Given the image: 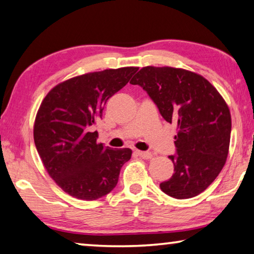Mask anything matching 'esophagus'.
I'll use <instances>...</instances> for the list:
<instances>
[{
  "label": "esophagus",
  "mask_w": 254,
  "mask_h": 254,
  "mask_svg": "<svg viewBox=\"0 0 254 254\" xmlns=\"http://www.w3.org/2000/svg\"><path fill=\"white\" fill-rule=\"evenodd\" d=\"M135 154L138 155L139 157H141V158H143V159H150V158H152V154H151V152H148V151L135 150Z\"/></svg>",
  "instance_id": "esophagus-1"
}]
</instances>
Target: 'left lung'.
Instances as JSON below:
<instances>
[{"mask_svg": "<svg viewBox=\"0 0 254 254\" xmlns=\"http://www.w3.org/2000/svg\"><path fill=\"white\" fill-rule=\"evenodd\" d=\"M147 91L165 121L178 126L174 174L160 189L175 199L200 194L223 170L232 120L216 88L194 72L171 66H144L130 81Z\"/></svg>", "mask_w": 254, "mask_h": 254, "instance_id": "obj_1", "label": "left lung"}]
</instances>
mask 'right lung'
I'll return each mask as SVG.
<instances>
[{"label": "right lung", "mask_w": 254, "mask_h": 254, "mask_svg": "<svg viewBox=\"0 0 254 254\" xmlns=\"http://www.w3.org/2000/svg\"><path fill=\"white\" fill-rule=\"evenodd\" d=\"M136 71L127 66L74 76L55 86L40 104L34 126L36 148L48 174L67 194L97 200L118 184L132 150L97 143L98 132L90 127Z\"/></svg>", "instance_id": "obj_1"}]
</instances>
